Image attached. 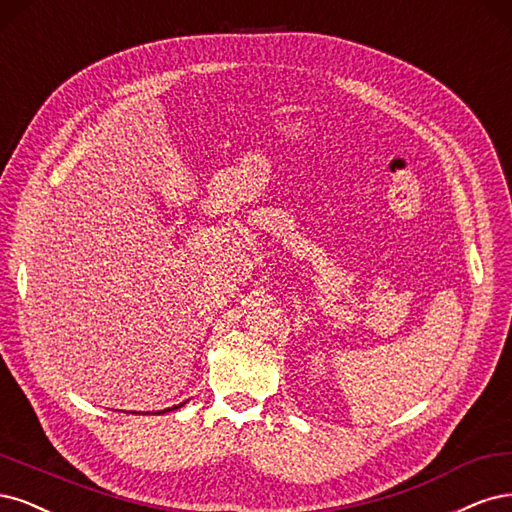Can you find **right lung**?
I'll return each mask as SVG.
<instances>
[{
  "instance_id": "1",
  "label": "right lung",
  "mask_w": 512,
  "mask_h": 512,
  "mask_svg": "<svg viewBox=\"0 0 512 512\" xmlns=\"http://www.w3.org/2000/svg\"><path fill=\"white\" fill-rule=\"evenodd\" d=\"M180 406H183V404H180ZM180 406H172V408H168V410H174V408H180ZM159 412H166V410H157L155 415H159Z\"/></svg>"
}]
</instances>
